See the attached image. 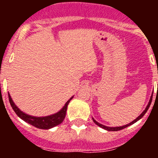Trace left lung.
<instances>
[{"label":"left lung","mask_w":158,"mask_h":158,"mask_svg":"<svg viewBox=\"0 0 158 158\" xmlns=\"http://www.w3.org/2000/svg\"><path fill=\"white\" fill-rule=\"evenodd\" d=\"M152 98H153V95H152L151 97H150V102H149V104H148L147 107H146V109H145L144 111H142V114H141V115H139V116L138 117V118H137L136 119H135V120H134V121H132V122H131L129 124H127V125H124V126H123V127H106V126H104V125H102V124L99 123H98V122H96V121L95 120V119H94V118H93V122H94L96 124V125H98L99 127H100L103 128V129H104V130H107V131H120V130H123V129H124V128H126V127H127L131 126V125H132V124H134V123H136L137 121H139V119H140V118H142V117H143V115H144L145 114H146V112L148 111V109H149V107H150V104H151Z\"/></svg>","instance_id":"obj_1"}]
</instances>
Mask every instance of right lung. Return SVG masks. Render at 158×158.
I'll list each match as a JSON object with an SVG mask.
<instances>
[{"mask_svg": "<svg viewBox=\"0 0 158 158\" xmlns=\"http://www.w3.org/2000/svg\"><path fill=\"white\" fill-rule=\"evenodd\" d=\"M8 99H9V102H10L12 109L14 110V111L16 112V114L19 118H22L25 122H27V123L35 127L40 128V129L47 130L51 129V128L57 126V125H59L60 123H62L63 122L64 118L65 117V114H66L67 106L69 104V101L73 99V96L65 103V106L58 112L55 113L54 115H48V116L45 117H35L27 115V114L23 113L22 111H20L16 107V104H14V102L12 101L9 93H8Z\"/></svg>", "mask_w": 158, "mask_h": 158, "instance_id": "obj_1", "label": "right lung"}]
</instances>
